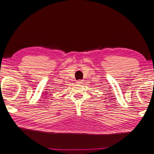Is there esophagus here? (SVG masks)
I'll return each instance as SVG.
<instances>
[{"instance_id":"1","label":"esophagus","mask_w":154,"mask_h":154,"mask_svg":"<svg viewBox=\"0 0 154 154\" xmlns=\"http://www.w3.org/2000/svg\"><path fill=\"white\" fill-rule=\"evenodd\" d=\"M82 82H83V80H77L76 81V83L78 84H81Z\"/></svg>"}]
</instances>
